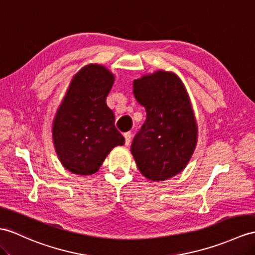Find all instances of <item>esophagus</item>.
I'll return each instance as SVG.
<instances>
[{"label": "esophagus", "mask_w": 255, "mask_h": 255, "mask_svg": "<svg viewBox=\"0 0 255 255\" xmlns=\"http://www.w3.org/2000/svg\"><path fill=\"white\" fill-rule=\"evenodd\" d=\"M124 138H126V145L128 146L129 142H131V138H132V134L131 132H127L124 133Z\"/></svg>", "instance_id": "1"}]
</instances>
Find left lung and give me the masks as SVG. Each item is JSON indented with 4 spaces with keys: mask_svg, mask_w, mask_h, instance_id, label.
<instances>
[{
    "mask_svg": "<svg viewBox=\"0 0 255 255\" xmlns=\"http://www.w3.org/2000/svg\"><path fill=\"white\" fill-rule=\"evenodd\" d=\"M133 93L147 118L133 139L132 154L146 178L165 181L185 169L197 145L188 93L175 73L164 70L134 80Z\"/></svg>",
    "mask_w": 255,
    "mask_h": 255,
    "instance_id": "left-lung-1",
    "label": "left lung"
}]
</instances>
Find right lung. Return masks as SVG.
<instances>
[{
  "label": "right lung",
  "instance_id": "1",
  "mask_svg": "<svg viewBox=\"0 0 255 255\" xmlns=\"http://www.w3.org/2000/svg\"><path fill=\"white\" fill-rule=\"evenodd\" d=\"M115 76L106 67L91 64L71 80L53 122V142L68 171L91 175L98 171L111 149L124 144L106 104Z\"/></svg>",
  "mask_w": 255,
  "mask_h": 255
}]
</instances>
